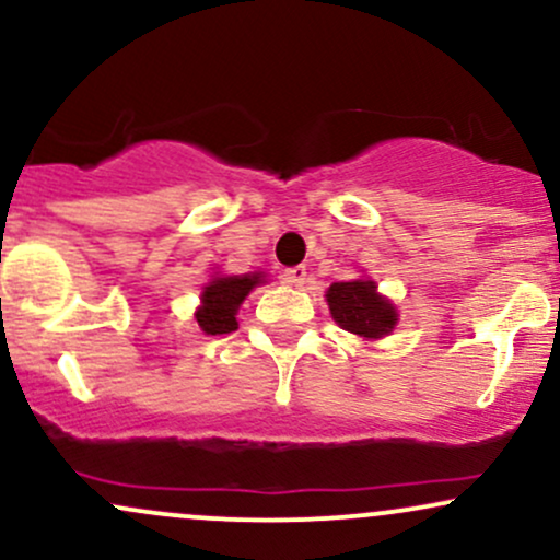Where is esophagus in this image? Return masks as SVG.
<instances>
[{"instance_id": "esophagus-1", "label": "esophagus", "mask_w": 560, "mask_h": 560, "mask_svg": "<svg viewBox=\"0 0 560 560\" xmlns=\"http://www.w3.org/2000/svg\"><path fill=\"white\" fill-rule=\"evenodd\" d=\"M284 281L292 287H302L307 281V268L305 266H294V268H287L284 271Z\"/></svg>"}]
</instances>
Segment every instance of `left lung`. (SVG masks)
Here are the masks:
<instances>
[{
    "mask_svg": "<svg viewBox=\"0 0 560 560\" xmlns=\"http://www.w3.org/2000/svg\"><path fill=\"white\" fill-rule=\"evenodd\" d=\"M326 302L334 320L345 331L365 339H378L389 334L397 324L395 305L376 292V284L369 279L339 281L326 292Z\"/></svg>",
    "mask_w": 560,
    "mask_h": 560,
    "instance_id": "left-lung-1",
    "label": "left lung"
}]
</instances>
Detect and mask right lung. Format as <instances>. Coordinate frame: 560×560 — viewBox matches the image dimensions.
I'll list each match as a JSON object with an SVG mask.
<instances>
[{
    "label": "right lung",
    "mask_w": 560,
    "mask_h": 560,
    "mask_svg": "<svg viewBox=\"0 0 560 560\" xmlns=\"http://www.w3.org/2000/svg\"><path fill=\"white\" fill-rule=\"evenodd\" d=\"M260 273L226 276L213 279L202 292V307L197 311V324L208 337L236 331V311L249 294V289L260 284Z\"/></svg>",
    "instance_id": "1"
}]
</instances>
